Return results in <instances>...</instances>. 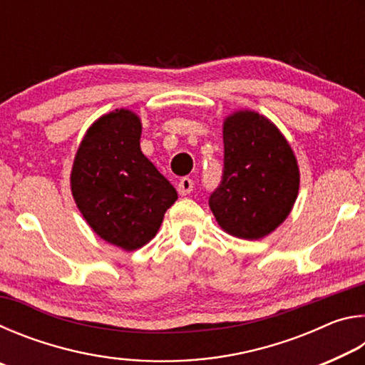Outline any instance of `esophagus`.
<instances>
[{
    "instance_id": "esophagus-1",
    "label": "esophagus",
    "mask_w": 365,
    "mask_h": 365,
    "mask_svg": "<svg viewBox=\"0 0 365 365\" xmlns=\"http://www.w3.org/2000/svg\"><path fill=\"white\" fill-rule=\"evenodd\" d=\"M193 187H195V182L191 180L190 177H183V178H180V182H178L177 190L182 196H187L191 193V191H193Z\"/></svg>"
}]
</instances>
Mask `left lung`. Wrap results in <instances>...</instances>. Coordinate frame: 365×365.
I'll use <instances>...</instances> for the list:
<instances>
[{"mask_svg":"<svg viewBox=\"0 0 365 365\" xmlns=\"http://www.w3.org/2000/svg\"><path fill=\"white\" fill-rule=\"evenodd\" d=\"M299 190V169L285 137L252 110L224 122V170L209 196L219 225L233 237L259 240L288 217Z\"/></svg>","mask_w":365,"mask_h":365,"instance_id":"8db88e82","label":"left lung"}]
</instances>
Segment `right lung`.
I'll list each match as a JSON object with an SVG mask.
<instances>
[{
    "mask_svg": "<svg viewBox=\"0 0 365 365\" xmlns=\"http://www.w3.org/2000/svg\"><path fill=\"white\" fill-rule=\"evenodd\" d=\"M141 122L128 109L98 119L78 146L71 188L80 212L108 243L125 251L146 245L177 191L140 150Z\"/></svg>",
    "mask_w": 365,
    "mask_h": 365,
    "instance_id": "obj_1",
    "label": "right lung"
}]
</instances>
